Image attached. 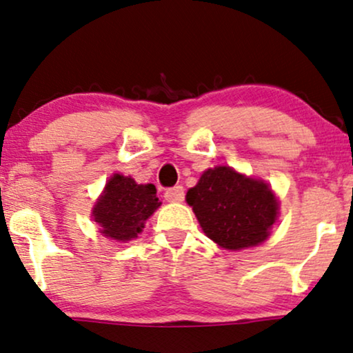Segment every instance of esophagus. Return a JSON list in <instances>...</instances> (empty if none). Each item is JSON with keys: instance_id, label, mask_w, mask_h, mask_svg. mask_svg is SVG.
Wrapping results in <instances>:
<instances>
[{"instance_id": "34e87169", "label": "esophagus", "mask_w": 353, "mask_h": 353, "mask_svg": "<svg viewBox=\"0 0 353 353\" xmlns=\"http://www.w3.org/2000/svg\"><path fill=\"white\" fill-rule=\"evenodd\" d=\"M185 196V192H184V187L182 185H176V187H171V189H168L164 192V199L168 201H172V203H176V201H182Z\"/></svg>"}]
</instances>
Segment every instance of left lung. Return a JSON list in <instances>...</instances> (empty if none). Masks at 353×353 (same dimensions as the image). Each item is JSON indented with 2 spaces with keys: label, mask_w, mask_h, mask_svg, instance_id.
Masks as SVG:
<instances>
[{
  "label": "left lung",
  "mask_w": 353,
  "mask_h": 353,
  "mask_svg": "<svg viewBox=\"0 0 353 353\" xmlns=\"http://www.w3.org/2000/svg\"><path fill=\"white\" fill-rule=\"evenodd\" d=\"M185 199L206 236L229 250L266 241L278 214V200L265 182L225 166L205 171Z\"/></svg>",
  "instance_id": "left-lung-1"
}]
</instances>
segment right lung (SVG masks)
<instances>
[{
	"label": "right lung",
	"instance_id": "add662e5",
	"mask_svg": "<svg viewBox=\"0 0 353 353\" xmlns=\"http://www.w3.org/2000/svg\"><path fill=\"white\" fill-rule=\"evenodd\" d=\"M159 205L153 184L140 185L130 177L114 174L93 206V218L101 234L125 242L142 232L143 223Z\"/></svg>",
	"mask_w": 353,
	"mask_h": 353
}]
</instances>
